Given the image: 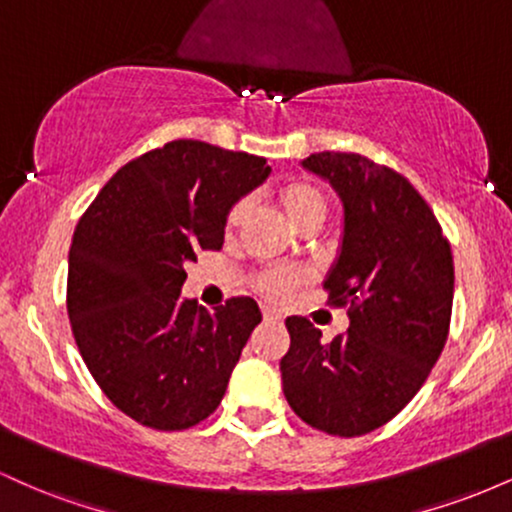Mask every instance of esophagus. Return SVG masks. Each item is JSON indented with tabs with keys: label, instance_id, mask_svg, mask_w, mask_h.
Segmentation results:
<instances>
[{
	"label": "esophagus",
	"instance_id": "1",
	"mask_svg": "<svg viewBox=\"0 0 512 512\" xmlns=\"http://www.w3.org/2000/svg\"><path fill=\"white\" fill-rule=\"evenodd\" d=\"M262 317H264V322H284L281 313H276V310H272V308H262Z\"/></svg>",
	"mask_w": 512,
	"mask_h": 512
}]
</instances>
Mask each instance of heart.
Wrapping results in <instances>:
<instances>
[{"instance_id":"b5f03b06","label":"heart","mask_w":512,"mask_h":512,"mask_svg":"<svg viewBox=\"0 0 512 512\" xmlns=\"http://www.w3.org/2000/svg\"><path fill=\"white\" fill-rule=\"evenodd\" d=\"M276 202H279L286 219H289L298 231H305V228L310 226H320L327 216L325 195L305 180H291L286 182V185H281L279 192H276ZM245 219H248V202H236L226 214V236H236L240 228H243ZM296 284L298 276L291 272H267L257 279L260 291L272 298L286 296V293L293 291Z\"/></svg>"}]
</instances>
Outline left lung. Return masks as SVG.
<instances>
[{
	"instance_id": "8db88e82",
	"label": "left lung",
	"mask_w": 512,
	"mask_h": 512,
	"mask_svg": "<svg viewBox=\"0 0 512 512\" xmlns=\"http://www.w3.org/2000/svg\"><path fill=\"white\" fill-rule=\"evenodd\" d=\"M303 168L344 207L339 257L325 281L330 305H349L332 342L305 317H286V402L308 426L354 438L385 426L436 366L450 330L455 267L426 199L397 170L361 154L320 151Z\"/></svg>"
}]
</instances>
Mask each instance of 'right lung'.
<instances>
[{"mask_svg": "<svg viewBox=\"0 0 512 512\" xmlns=\"http://www.w3.org/2000/svg\"><path fill=\"white\" fill-rule=\"evenodd\" d=\"M262 156L178 139L134 158L76 223L67 313L86 368L137 424L185 431L214 414L262 313L182 298L187 262L221 250L226 214L269 175Z\"/></svg>", "mask_w": 512, "mask_h": 512, "instance_id": "add662e5", "label": "right lung"}]
</instances>
